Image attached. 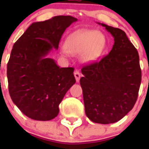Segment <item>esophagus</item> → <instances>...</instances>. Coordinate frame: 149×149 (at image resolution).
<instances>
[{"instance_id":"obj_1","label":"esophagus","mask_w":149,"mask_h":149,"mask_svg":"<svg viewBox=\"0 0 149 149\" xmlns=\"http://www.w3.org/2000/svg\"><path fill=\"white\" fill-rule=\"evenodd\" d=\"M74 77L75 78H76V80H77V82H79V79H80V77H81V75H80V73H79V71H75L74 72Z\"/></svg>"}]
</instances>
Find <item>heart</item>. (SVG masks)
Wrapping results in <instances>:
<instances>
[{"label":"heart","mask_w":149,"mask_h":149,"mask_svg":"<svg viewBox=\"0 0 149 149\" xmlns=\"http://www.w3.org/2000/svg\"><path fill=\"white\" fill-rule=\"evenodd\" d=\"M106 46V38L100 31L91 29H80L70 34L62 48L61 54L72 56L82 54L85 63L93 62L99 58Z\"/></svg>","instance_id":"b5f03b06"}]
</instances>
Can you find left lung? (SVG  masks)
<instances>
[{"label":"left lung","instance_id":"8db88e82","mask_svg":"<svg viewBox=\"0 0 149 149\" xmlns=\"http://www.w3.org/2000/svg\"><path fill=\"white\" fill-rule=\"evenodd\" d=\"M113 37V48L99 62L82 68L79 80L85 112L93 122L107 125L122 119L134 107L141 81L139 56L121 29L98 23Z\"/></svg>","mask_w":149,"mask_h":149}]
</instances>
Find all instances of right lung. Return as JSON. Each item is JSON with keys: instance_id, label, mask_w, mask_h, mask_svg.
<instances>
[{"instance_id": "obj_1", "label": "right lung", "mask_w": 149, "mask_h": 149, "mask_svg": "<svg viewBox=\"0 0 149 149\" xmlns=\"http://www.w3.org/2000/svg\"><path fill=\"white\" fill-rule=\"evenodd\" d=\"M77 21L60 15L34 22L13 46L7 67L9 93L14 104L31 119L56 118L58 105L76 83L73 68H60L47 56L53 49H58L65 30Z\"/></svg>"}]
</instances>
